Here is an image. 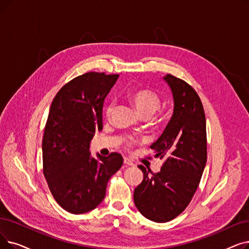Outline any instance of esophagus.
Masks as SVG:
<instances>
[{"label":"esophagus","instance_id":"1","mask_svg":"<svg viewBox=\"0 0 249 249\" xmlns=\"http://www.w3.org/2000/svg\"><path fill=\"white\" fill-rule=\"evenodd\" d=\"M124 164L126 165V166H133L134 164H133V161L130 160V159H128V158H124Z\"/></svg>","mask_w":249,"mask_h":249}]
</instances>
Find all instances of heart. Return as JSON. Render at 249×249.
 I'll list each match as a JSON object with an SVG mask.
<instances>
[{
	"label": "heart",
	"instance_id": "b5f03b06",
	"mask_svg": "<svg viewBox=\"0 0 249 249\" xmlns=\"http://www.w3.org/2000/svg\"><path fill=\"white\" fill-rule=\"evenodd\" d=\"M128 98L131 101L137 112L142 117H150L154 115L160 107V95L151 89H138L131 90L128 93ZM114 105L110 103L106 107V115L110 116L113 111ZM135 142L133 138H129L127 140V144L130 146Z\"/></svg>",
	"mask_w": 249,
	"mask_h": 249
}]
</instances>
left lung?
<instances>
[{
    "mask_svg": "<svg viewBox=\"0 0 249 249\" xmlns=\"http://www.w3.org/2000/svg\"><path fill=\"white\" fill-rule=\"evenodd\" d=\"M164 80L173 94L174 112L164 133L150 148L155 158L165 161L156 174L138 166L143 180L133 194L140 213L157 223L169 222L186 209L207 164V128L198 94L184 80L171 74Z\"/></svg>",
    "mask_w": 249,
    "mask_h": 249,
    "instance_id": "left-lung-1",
    "label": "left lung"
}]
</instances>
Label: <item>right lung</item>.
I'll return each mask as SVG.
<instances>
[{
  "mask_svg": "<svg viewBox=\"0 0 249 249\" xmlns=\"http://www.w3.org/2000/svg\"><path fill=\"white\" fill-rule=\"evenodd\" d=\"M119 77L89 72L56 94L42 137L44 175L53 198L71 213L94 210L106 196L107 181L123 165L120 154L91 157L90 142L103 128V105Z\"/></svg>",
  "mask_w": 249,
  "mask_h": 249,
  "instance_id": "right-lung-1",
  "label": "right lung"
}]
</instances>
